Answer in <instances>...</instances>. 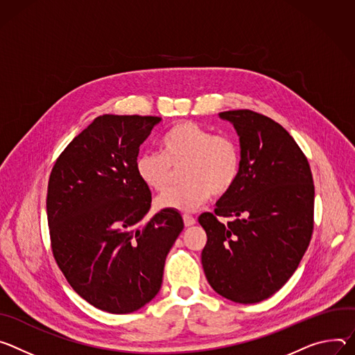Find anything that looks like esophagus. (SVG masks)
Masks as SVG:
<instances>
[{"label": "esophagus", "instance_id": "obj_1", "mask_svg": "<svg viewBox=\"0 0 355 355\" xmlns=\"http://www.w3.org/2000/svg\"><path fill=\"white\" fill-rule=\"evenodd\" d=\"M183 221H184V225H186V227H191V225L196 224V218L191 217V216H189V214H184V216H183Z\"/></svg>", "mask_w": 355, "mask_h": 355}]
</instances>
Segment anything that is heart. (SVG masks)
I'll use <instances>...</instances> for the list:
<instances>
[{"label":"heart","instance_id":"b5f03b06","mask_svg":"<svg viewBox=\"0 0 355 355\" xmlns=\"http://www.w3.org/2000/svg\"><path fill=\"white\" fill-rule=\"evenodd\" d=\"M182 164L186 183L157 198L159 210L191 213L207 203L213 193H228L241 172V150L231 135L182 121L164 134L161 152L144 150L137 156L135 173L149 190L164 191L171 183L172 166Z\"/></svg>","mask_w":355,"mask_h":355}]
</instances>
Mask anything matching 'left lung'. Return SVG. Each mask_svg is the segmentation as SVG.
Returning <instances> with one entry per match:
<instances>
[{
  "label": "left lung",
  "instance_id": "left-lung-1",
  "mask_svg": "<svg viewBox=\"0 0 355 355\" xmlns=\"http://www.w3.org/2000/svg\"><path fill=\"white\" fill-rule=\"evenodd\" d=\"M240 137L241 172L234 187L203 213L202 263L210 286L235 303L278 292L303 258L313 232L314 186L306 156L291 134L251 110L220 112ZM217 216H232L227 225Z\"/></svg>",
  "mask_w": 355,
  "mask_h": 355
}]
</instances>
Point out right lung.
<instances>
[{"instance_id":"obj_1","label":"right lung","mask_w":355,"mask_h":355,"mask_svg":"<svg viewBox=\"0 0 355 355\" xmlns=\"http://www.w3.org/2000/svg\"><path fill=\"white\" fill-rule=\"evenodd\" d=\"M161 121L97 116L64 148L49 178L53 257L74 292L108 313H132L156 296L166 255L184 225L172 210L144 223L152 198L135 159Z\"/></svg>"}]
</instances>
